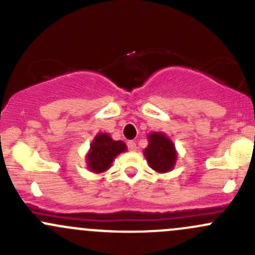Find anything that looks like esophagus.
<instances>
[{"label": "esophagus", "mask_w": 255, "mask_h": 255, "mask_svg": "<svg viewBox=\"0 0 255 255\" xmlns=\"http://www.w3.org/2000/svg\"><path fill=\"white\" fill-rule=\"evenodd\" d=\"M127 146H128V149H129L130 151L137 150V144H135L134 140H128V142H127Z\"/></svg>", "instance_id": "34e87169"}]
</instances>
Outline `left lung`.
Returning a JSON list of instances; mask_svg holds the SVG:
<instances>
[{"mask_svg":"<svg viewBox=\"0 0 255 255\" xmlns=\"http://www.w3.org/2000/svg\"><path fill=\"white\" fill-rule=\"evenodd\" d=\"M144 155L150 168L158 173H166L175 165V146L163 133H153L149 135V144L144 150Z\"/></svg>","mask_w":255,"mask_h":255,"instance_id":"8db88e82","label":"left lung"}]
</instances>
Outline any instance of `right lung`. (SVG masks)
<instances>
[{"instance_id":"1","label":"right lung","mask_w":255,"mask_h":255,"mask_svg":"<svg viewBox=\"0 0 255 255\" xmlns=\"http://www.w3.org/2000/svg\"><path fill=\"white\" fill-rule=\"evenodd\" d=\"M127 149L121 140H113L106 133L96 135L91 144V149L87 155L89 168L95 173H102L111 166L113 159Z\"/></svg>"}]
</instances>
